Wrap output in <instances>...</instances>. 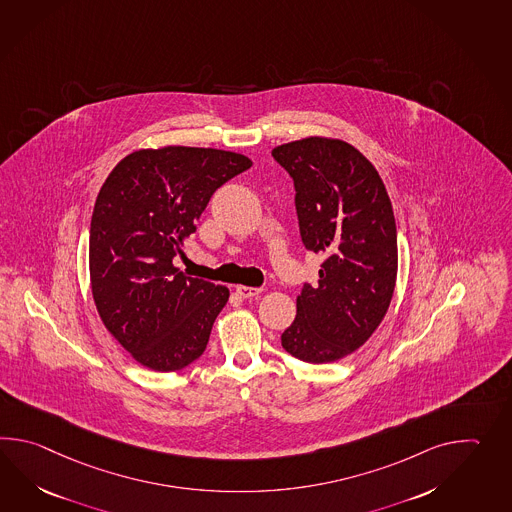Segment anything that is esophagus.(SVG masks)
I'll return each mask as SVG.
<instances>
[{"label": "esophagus", "mask_w": 512, "mask_h": 512, "mask_svg": "<svg viewBox=\"0 0 512 512\" xmlns=\"http://www.w3.org/2000/svg\"><path fill=\"white\" fill-rule=\"evenodd\" d=\"M261 292L262 288H251V286H242V284L237 286V294H239L240 297H244V299H248V297L259 296Z\"/></svg>", "instance_id": "34e87169"}]
</instances>
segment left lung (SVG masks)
Wrapping results in <instances>:
<instances>
[{
	"label": "left lung",
	"instance_id": "1",
	"mask_svg": "<svg viewBox=\"0 0 512 512\" xmlns=\"http://www.w3.org/2000/svg\"><path fill=\"white\" fill-rule=\"evenodd\" d=\"M296 187L305 248L325 261L297 296L286 353L329 364L360 349L386 316L397 283V226L386 185L353 145L310 136L272 150Z\"/></svg>",
	"mask_w": 512,
	"mask_h": 512
}]
</instances>
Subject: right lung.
<instances>
[{
    "mask_svg": "<svg viewBox=\"0 0 512 512\" xmlns=\"http://www.w3.org/2000/svg\"><path fill=\"white\" fill-rule=\"evenodd\" d=\"M251 159L218 148H141L97 194L90 228L91 294L104 327L130 356L171 373L204 354L228 286L172 264L220 185Z\"/></svg>",
    "mask_w": 512,
    "mask_h": 512,
    "instance_id": "right-lung-1",
    "label": "right lung"
}]
</instances>
